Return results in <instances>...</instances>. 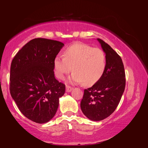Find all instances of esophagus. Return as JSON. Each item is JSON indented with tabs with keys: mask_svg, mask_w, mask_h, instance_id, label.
<instances>
[{
	"mask_svg": "<svg viewBox=\"0 0 148 148\" xmlns=\"http://www.w3.org/2000/svg\"><path fill=\"white\" fill-rule=\"evenodd\" d=\"M71 90H72V88L67 85V86H66V92H70Z\"/></svg>",
	"mask_w": 148,
	"mask_h": 148,
	"instance_id": "esophagus-1",
	"label": "esophagus"
}]
</instances>
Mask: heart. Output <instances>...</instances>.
<instances>
[{"label": "heart", "instance_id": "b5f03b06", "mask_svg": "<svg viewBox=\"0 0 148 148\" xmlns=\"http://www.w3.org/2000/svg\"><path fill=\"white\" fill-rule=\"evenodd\" d=\"M64 54L65 56H57L53 60L55 74L58 78L63 79L73 70L70 78L71 83L84 82L90 86L99 81L104 73L106 56L101 49L77 42L67 47Z\"/></svg>", "mask_w": 148, "mask_h": 148}]
</instances>
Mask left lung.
<instances>
[{"instance_id":"8db88e82","label":"left lung","mask_w":148,"mask_h":148,"mask_svg":"<svg viewBox=\"0 0 148 148\" xmlns=\"http://www.w3.org/2000/svg\"><path fill=\"white\" fill-rule=\"evenodd\" d=\"M106 53V67L101 78L91 88L85 89L81 109L92 121L108 117L117 108L125 90V72L120 56L108 44L98 38Z\"/></svg>"}]
</instances>
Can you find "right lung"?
Returning <instances> with one entry per match:
<instances>
[{
  "mask_svg": "<svg viewBox=\"0 0 148 148\" xmlns=\"http://www.w3.org/2000/svg\"><path fill=\"white\" fill-rule=\"evenodd\" d=\"M64 46L45 38L31 40L12 61L10 92L18 108L26 118L38 123L55 115L65 85L54 76L53 60Z\"/></svg>",
  "mask_w": 148,
  "mask_h": 148,
  "instance_id": "obj_1",
  "label": "right lung"
}]
</instances>
